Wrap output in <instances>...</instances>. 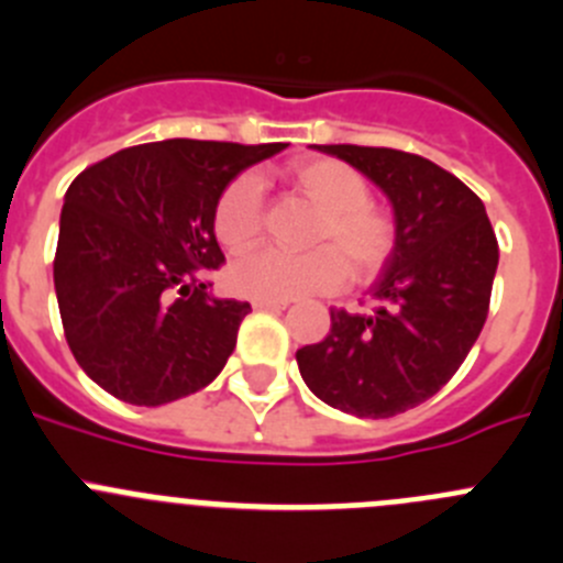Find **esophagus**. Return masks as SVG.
Instances as JSON below:
<instances>
[{
	"label": "esophagus",
	"instance_id": "obj_1",
	"mask_svg": "<svg viewBox=\"0 0 563 563\" xmlns=\"http://www.w3.org/2000/svg\"><path fill=\"white\" fill-rule=\"evenodd\" d=\"M255 310H272V313H280L288 308V302H272V299H253Z\"/></svg>",
	"mask_w": 563,
	"mask_h": 563
}]
</instances>
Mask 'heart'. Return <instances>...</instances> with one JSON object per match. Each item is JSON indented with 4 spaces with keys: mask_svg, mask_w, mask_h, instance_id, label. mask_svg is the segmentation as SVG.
Instances as JSON below:
<instances>
[{
    "mask_svg": "<svg viewBox=\"0 0 563 563\" xmlns=\"http://www.w3.org/2000/svg\"><path fill=\"white\" fill-rule=\"evenodd\" d=\"M280 178L291 192L319 209L310 225L308 253L247 255L231 266V286L250 299H288L330 294L354 280L368 283L396 253V222L390 211L368 198V181L346 162L302 156L288 162ZM214 233L228 253L253 250L264 236V187L253 173H242L214 203Z\"/></svg>",
    "mask_w": 563,
    "mask_h": 563,
    "instance_id": "heart-1",
    "label": "heart"
}]
</instances>
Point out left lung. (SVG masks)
I'll list each match as a JSON object with an SVG mask.
<instances>
[{"label": "left lung", "instance_id": "obj_1", "mask_svg": "<svg viewBox=\"0 0 563 563\" xmlns=\"http://www.w3.org/2000/svg\"><path fill=\"white\" fill-rule=\"evenodd\" d=\"M387 195L396 253L371 286V313L330 310L324 341L297 352L305 385L357 418H390L432 398L465 363L489 310L498 239L476 192L423 156L313 145Z\"/></svg>", "mask_w": 563, "mask_h": 563}]
</instances>
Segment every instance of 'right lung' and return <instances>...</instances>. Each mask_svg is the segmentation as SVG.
I'll list each match as a JSON object with an SVG mask.
<instances>
[{
    "label": "right lung",
    "mask_w": 563,
    "mask_h": 563,
    "mask_svg": "<svg viewBox=\"0 0 563 563\" xmlns=\"http://www.w3.org/2000/svg\"><path fill=\"white\" fill-rule=\"evenodd\" d=\"M288 148L165 140L74 178L59 214L54 291L65 341L114 398L159 407L217 379L250 302L209 294L225 255L214 203L242 170Z\"/></svg>",
    "instance_id": "1"
}]
</instances>
